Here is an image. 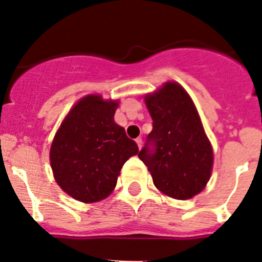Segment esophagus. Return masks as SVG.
<instances>
[{"instance_id":"1","label":"esophagus","mask_w":262,"mask_h":262,"mask_svg":"<svg viewBox=\"0 0 262 262\" xmlns=\"http://www.w3.org/2000/svg\"><path fill=\"white\" fill-rule=\"evenodd\" d=\"M136 142V144H138V147H139V149H140V148H142V145H143V140H142V138H138L135 140Z\"/></svg>"}]
</instances>
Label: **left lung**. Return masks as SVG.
I'll return each instance as SVG.
<instances>
[{"instance_id":"1","label":"left lung","mask_w":262,"mask_h":262,"mask_svg":"<svg viewBox=\"0 0 262 262\" xmlns=\"http://www.w3.org/2000/svg\"><path fill=\"white\" fill-rule=\"evenodd\" d=\"M154 120L139 159L155 186L174 200H190L211 177L214 155L193 99L177 82H166L144 98Z\"/></svg>"}]
</instances>
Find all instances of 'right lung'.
Wrapping results in <instances>:
<instances>
[{"label":"right lung","instance_id":"right-lung-1","mask_svg":"<svg viewBox=\"0 0 262 262\" xmlns=\"http://www.w3.org/2000/svg\"><path fill=\"white\" fill-rule=\"evenodd\" d=\"M118 101L90 94L81 98L53 138L50 161L57 185L84 203L105 200L120 169L139 154L123 127L114 122Z\"/></svg>","mask_w":262,"mask_h":262}]
</instances>
